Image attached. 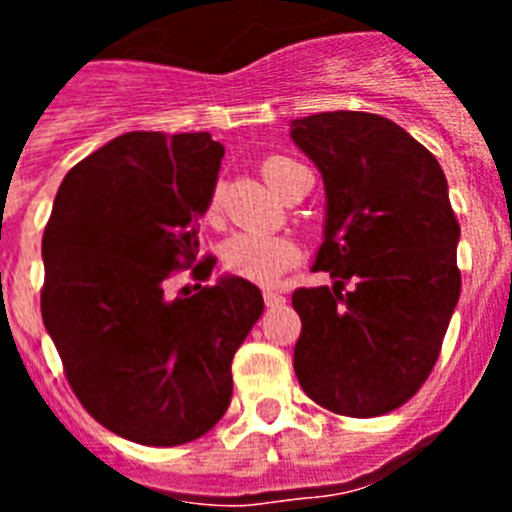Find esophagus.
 <instances>
[{"mask_svg": "<svg viewBox=\"0 0 512 512\" xmlns=\"http://www.w3.org/2000/svg\"><path fill=\"white\" fill-rule=\"evenodd\" d=\"M284 302L282 292H274V289H266L264 292V305L266 307H279Z\"/></svg>", "mask_w": 512, "mask_h": 512, "instance_id": "obj_1", "label": "esophagus"}]
</instances>
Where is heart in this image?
Instances as JSON below:
<instances>
[{
	"instance_id": "1",
	"label": "heart",
	"mask_w": 512,
	"mask_h": 512,
	"mask_svg": "<svg viewBox=\"0 0 512 512\" xmlns=\"http://www.w3.org/2000/svg\"><path fill=\"white\" fill-rule=\"evenodd\" d=\"M297 161L287 156H269L261 164V174L274 192H282L287 176L297 169ZM223 215V192L215 187L205 202L207 223H217ZM297 246L279 235L235 233L223 246V264L235 277L248 279L253 284H274L289 266L297 264Z\"/></svg>"
}]
</instances>
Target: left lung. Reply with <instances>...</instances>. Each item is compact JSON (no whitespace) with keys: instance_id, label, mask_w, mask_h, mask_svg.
I'll return each instance as SVG.
<instances>
[{"instance_id":"1","label":"left lung","mask_w":512,"mask_h":512,"mask_svg":"<svg viewBox=\"0 0 512 512\" xmlns=\"http://www.w3.org/2000/svg\"><path fill=\"white\" fill-rule=\"evenodd\" d=\"M289 135L323 174L315 269L336 279L292 295L295 374L330 413H390L428 379L459 302L449 184L436 156L382 115L320 112Z\"/></svg>"}]
</instances>
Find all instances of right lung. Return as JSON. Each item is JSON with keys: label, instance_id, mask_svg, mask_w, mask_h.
I'll use <instances>...</instances> for the list:
<instances>
[{"label": "right lung", "instance_id": "obj_1", "mask_svg": "<svg viewBox=\"0 0 512 512\" xmlns=\"http://www.w3.org/2000/svg\"><path fill=\"white\" fill-rule=\"evenodd\" d=\"M225 148L210 133H125L63 176L43 233L40 312L94 420L143 446H182L223 418L259 287L194 264L197 220ZM192 268L194 288L168 295Z\"/></svg>", "mask_w": 512, "mask_h": 512}]
</instances>
